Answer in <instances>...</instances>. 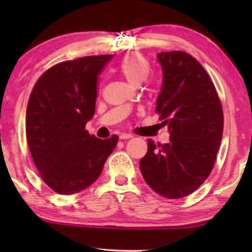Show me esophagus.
<instances>
[{
    "label": "esophagus",
    "mask_w": 252,
    "mask_h": 252,
    "mask_svg": "<svg viewBox=\"0 0 252 252\" xmlns=\"http://www.w3.org/2000/svg\"><path fill=\"white\" fill-rule=\"evenodd\" d=\"M132 135L131 134H126V132H123V134L120 135L121 140H128V138H131Z\"/></svg>",
    "instance_id": "1"
}]
</instances>
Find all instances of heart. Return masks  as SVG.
<instances>
[{
    "instance_id": "heart-1",
    "label": "heart",
    "mask_w": 252,
    "mask_h": 252,
    "mask_svg": "<svg viewBox=\"0 0 252 252\" xmlns=\"http://www.w3.org/2000/svg\"><path fill=\"white\" fill-rule=\"evenodd\" d=\"M118 71L128 82L138 86L147 79L150 73L149 60L142 54L131 53L126 56L118 65Z\"/></svg>"
}]
</instances>
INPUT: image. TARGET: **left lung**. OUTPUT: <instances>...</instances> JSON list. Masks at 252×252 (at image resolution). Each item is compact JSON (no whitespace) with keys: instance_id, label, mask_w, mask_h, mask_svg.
Returning <instances> with one entry per match:
<instances>
[{"instance_id":"obj_1","label":"left lung","mask_w":252,"mask_h":252,"mask_svg":"<svg viewBox=\"0 0 252 252\" xmlns=\"http://www.w3.org/2000/svg\"><path fill=\"white\" fill-rule=\"evenodd\" d=\"M163 84L156 114L170 132L168 143L148 140L140 161L143 179L167 199L189 195L209 178L220 146L224 115L215 84L205 68L182 51L158 54Z\"/></svg>"}]
</instances>
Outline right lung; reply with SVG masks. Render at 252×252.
<instances>
[{
	"label": "right lung",
	"mask_w": 252,
	"mask_h": 252,
	"mask_svg": "<svg viewBox=\"0 0 252 252\" xmlns=\"http://www.w3.org/2000/svg\"><path fill=\"white\" fill-rule=\"evenodd\" d=\"M111 59L108 54L57 63L31 92L28 147L43 182L59 194L79 193L94 184L117 146V135L100 140L85 129L94 115L98 76Z\"/></svg>",
	"instance_id": "1"
}]
</instances>
